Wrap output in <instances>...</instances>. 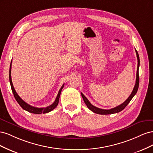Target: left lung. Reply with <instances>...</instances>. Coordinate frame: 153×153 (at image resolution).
<instances>
[{
    "instance_id": "obj_1",
    "label": "left lung",
    "mask_w": 153,
    "mask_h": 153,
    "mask_svg": "<svg viewBox=\"0 0 153 153\" xmlns=\"http://www.w3.org/2000/svg\"><path fill=\"white\" fill-rule=\"evenodd\" d=\"M136 54H137V60H138V65H137V78H136V82H135V87H134L133 91L131 92V94H130L128 99L124 101V102L120 105L116 106V107L111 108L109 110H105V109H101L99 108L98 107H96L94 105H92L90 102L89 101L87 100L86 97L81 92V95L83 98V100H84V102L88 108L90 109L92 112L98 114H101V115H107V114H115V113H118L119 112L122 111L126 106L128 105V104L130 102V101L131 99L133 98V96H135L137 93V92L138 89V85H139V75H138V68H139L140 66V59H139V55H138V53L137 52V51L135 50Z\"/></svg>"
}]
</instances>
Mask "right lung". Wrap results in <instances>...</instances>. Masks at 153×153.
Listing matches in <instances>:
<instances>
[{"mask_svg":"<svg viewBox=\"0 0 153 153\" xmlns=\"http://www.w3.org/2000/svg\"><path fill=\"white\" fill-rule=\"evenodd\" d=\"M11 62H11V64H10V84H11V90L12 92L13 93L14 96H15V98L17 102L20 105L21 107L27 111V112L32 113V114H46V113H48L51 112V111L53 110L56 106H57L58 103H59V98H60V95H61V91L63 89L64 87V85H62V86L61 87V89H60L59 92H58V94L56 97V99H55L54 102L52 104L50 105V106H47V107H45V108H38V107H34V106H32L29 104H27V103H25V101L23 100L20 97L18 96V94L16 93V92L15 89V88L13 87V83H12V80H11Z\"/></svg>","mask_w":153,"mask_h":153,"instance_id":"add662e5","label":"right lung"}]
</instances>
